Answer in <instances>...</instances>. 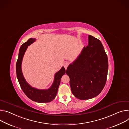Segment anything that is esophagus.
<instances>
[{"label": "esophagus", "mask_w": 129, "mask_h": 129, "mask_svg": "<svg viewBox=\"0 0 129 129\" xmlns=\"http://www.w3.org/2000/svg\"><path fill=\"white\" fill-rule=\"evenodd\" d=\"M69 64V62H65V63H64V67H65V69H67V67L68 66Z\"/></svg>", "instance_id": "esophagus-1"}]
</instances>
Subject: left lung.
<instances>
[{
  "label": "left lung",
  "mask_w": 129,
  "mask_h": 129,
  "mask_svg": "<svg viewBox=\"0 0 129 129\" xmlns=\"http://www.w3.org/2000/svg\"><path fill=\"white\" fill-rule=\"evenodd\" d=\"M108 58L98 39L89 35L88 45L66 70L73 94L80 100L98 95L107 79Z\"/></svg>",
  "instance_id": "1"
}]
</instances>
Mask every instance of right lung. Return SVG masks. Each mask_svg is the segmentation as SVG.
<instances>
[{
    "label": "right lung",
    "mask_w": 129,
    "mask_h": 129,
    "mask_svg": "<svg viewBox=\"0 0 129 129\" xmlns=\"http://www.w3.org/2000/svg\"><path fill=\"white\" fill-rule=\"evenodd\" d=\"M36 41V40L35 39H29L27 42L21 46L16 65L17 78L22 91L29 98L39 103L49 102L52 101L57 95L58 88L60 84L61 79L62 76L65 74V69L64 67H62L60 71L55 74L53 84L48 89H39L30 85L22 75L21 71V63L23 57L28 46Z\"/></svg>",
    "instance_id": "right-lung-1"
}]
</instances>
